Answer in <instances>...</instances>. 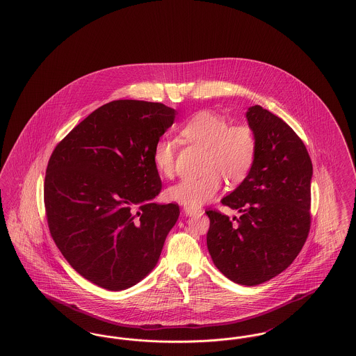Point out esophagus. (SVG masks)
<instances>
[{
  "label": "esophagus",
  "mask_w": 356,
  "mask_h": 356,
  "mask_svg": "<svg viewBox=\"0 0 356 356\" xmlns=\"http://www.w3.org/2000/svg\"><path fill=\"white\" fill-rule=\"evenodd\" d=\"M184 212H186V215H188V216H192V215H196V213L202 212V208L192 207V205H186L184 207Z\"/></svg>",
  "instance_id": "esophagus-1"
}]
</instances>
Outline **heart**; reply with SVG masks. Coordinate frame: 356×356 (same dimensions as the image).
Wrapping results in <instances>:
<instances>
[{"label":"heart","instance_id":"1","mask_svg":"<svg viewBox=\"0 0 356 356\" xmlns=\"http://www.w3.org/2000/svg\"><path fill=\"white\" fill-rule=\"evenodd\" d=\"M180 135L189 145L204 148L202 172L167 189L172 202L197 207L212 200L222 186V177L238 184L251 173L257 154V137L248 124H232L215 112L203 111L186 120ZM177 144L170 136L157 138L152 149L153 164L163 176L176 170Z\"/></svg>","mask_w":356,"mask_h":356}]
</instances>
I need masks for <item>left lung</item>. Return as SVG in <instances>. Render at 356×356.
<instances>
[{"mask_svg":"<svg viewBox=\"0 0 356 356\" xmlns=\"http://www.w3.org/2000/svg\"><path fill=\"white\" fill-rule=\"evenodd\" d=\"M257 137L254 168L221 203L234 220L208 209L207 245L215 266L241 286L261 284L284 271L302 251L311 228L312 163L302 138L260 105L247 112Z\"/></svg>","mask_w":356,"mask_h":356,"instance_id":"left-lung-1","label":"left lung"}]
</instances>
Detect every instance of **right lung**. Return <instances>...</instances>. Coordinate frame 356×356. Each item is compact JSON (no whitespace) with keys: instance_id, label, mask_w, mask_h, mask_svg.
Masks as SVG:
<instances>
[{"instance_id":"1","label":"right lung","mask_w":356,"mask_h":356,"mask_svg":"<svg viewBox=\"0 0 356 356\" xmlns=\"http://www.w3.org/2000/svg\"><path fill=\"white\" fill-rule=\"evenodd\" d=\"M175 109L115 100L76 125L51 152L44 181L51 237L73 270L99 287H132L156 266L179 204L154 203L153 164Z\"/></svg>"}]
</instances>
